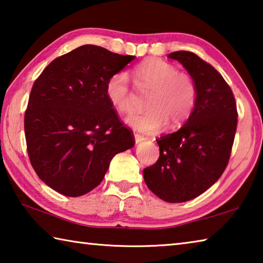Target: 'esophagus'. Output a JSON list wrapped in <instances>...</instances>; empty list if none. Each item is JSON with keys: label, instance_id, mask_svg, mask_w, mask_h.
<instances>
[{"label": "esophagus", "instance_id": "34e87169", "mask_svg": "<svg viewBox=\"0 0 263 263\" xmlns=\"http://www.w3.org/2000/svg\"><path fill=\"white\" fill-rule=\"evenodd\" d=\"M146 139V138L144 136L141 135H138V133H136L135 135V140H136V144H140L141 141H144Z\"/></svg>", "mask_w": 263, "mask_h": 263}]
</instances>
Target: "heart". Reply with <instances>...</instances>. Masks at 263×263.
I'll return each instance as SVG.
<instances>
[{
	"label": "heart",
	"instance_id": "obj_1",
	"mask_svg": "<svg viewBox=\"0 0 263 263\" xmlns=\"http://www.w3.org/2000/svg\"><path fill=\"white\" fill-rule=\"evenodd\" d=\"M138 91L151 92L146 103L147 112L127 119L128 125L142 133H155L169 122L171 126L181 125L189 118L197 101V86L189 73L179 72L174 65L158 58H149L133 69ZM111 105L124 115L136 109V92L132 90L125 73L114 74L105 87Z\"/></svg>",
	"mask_w": 263,
	"mask_h": 263
}]
</instances>
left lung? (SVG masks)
Masks as SVG:
<instances>
[{"label":"left lung","mask_w":263,"mask_h":263,"mask_svg":"<svg viewBox=\"0 0 263 263\" xmlns=\"http://www.w3.org/2000/svg\"><path fill=\"white\" fill-rule=\"evenodd\" d=\"M183 65L197 86V101L179 131L158 138V161L144 169L148 189L169 203L197 197L217 182L228 167L238 111L232 89L220 73L188 51L168 55Z\"/></svg>","instance_id":"left-lung-1"}]
</instances>
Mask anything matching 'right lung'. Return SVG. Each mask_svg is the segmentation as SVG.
I'll return each instance as SVG.
<instances>
[{
	"label": "right lung",
	"instance_id": "1",
	"mask_svg": "<svg viewBox=\"0 0 263 263\" xmlns=\"http://www.w3.org/2000/svg\"><path fill=\"white\" fill-rule=\"evenodd\" d=\"M133 59L83 45L55 58L34 81L24 115L26 149L39 179L58 193L91 191L111 159L135 145L105 92L108 80Z\"/></svg>",
	"mask_w": 263,
	"mask_h": 263
}]
</instances>
